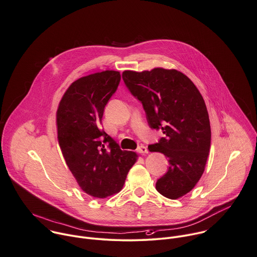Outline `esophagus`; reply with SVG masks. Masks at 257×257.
Returning <instances> with one entry per match:
<instances>
[{
    "label": "esophagus",
    "instance_id": "34e87169",
    "mask_svg": "<svg viewBox=\"0 0 257 257\" xmlns=\"http://www.w3.org/2000/svg\"><path fill=\"white\" fill-rule=\"evenodd\" d=\"M137 152H138V153H141V154H146V153H148V149H147L146 146L141 145V146H139V147L137 148Z\"/></svg>",
    "mask_w": 257,
    "mask_h": 257
}]
</instances>
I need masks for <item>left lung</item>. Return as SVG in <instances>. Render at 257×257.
Listing matches in <instances>:
<instances>
[{"mask_svg":"<svg viewBox=\"0 0 257 257\" xmlns=\"http://www.w3.org/2000/svg\"><path fill=\"white\" fill-rule=\"evenodd\" d=\"M122 78L142 103L150 128L164 134L158 143L148 146L169 162L156 189L167 198L178 199L197 184L209 154L211 129L203 97L186 75L174 69L124 71Z\"/></svg>","mask_w":257,"mask_h":257,"instance_id":"1","label":"left lung"}]
</instances>
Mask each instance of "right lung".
Segmentation results:
<instances>
[{"instance_id": "obj_1", "label": "right lung", "mask_w": 257, "mask_h": 257, "mask_svg": "<svg viewBox=\"0 0 257 257\" xmlns=\"http://www.w3.org/2000/svg\"><path fill=\"white\" fill-rule=\"evenodd\" d=\"M121 80L118 71H103L73 82L63 95L56 115L58 142L70 171L90 196L118 193L137 160L122 151L102 129L104 108Z\"/></svg>"}]
</instances>
